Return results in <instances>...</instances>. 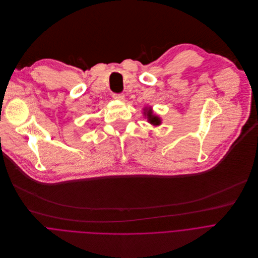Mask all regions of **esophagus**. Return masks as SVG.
<instances>
[{
	"label": "esophagus",
	"instance_id": "34e87169",
	"mask_svg": "<svg viewBox=\"0 0 258 258\" xmlns=\"http://www.w3.org/2000/svg\"><path fill=\"white\" fill-rule=\"evenodd\" d=\"M113 96H114V98H115V99L120 100V101H123V100H124V98H125V95H124L123 93H116V94H114Z\"/></svg>",
	"mask_w": 258,
	"mask_h": 258
}]
</instances>
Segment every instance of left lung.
<instances>
[{
  "instance_id": "8db88e82",
  "label": "left lung",
  "mask_w": 258,
  "mask_h": 258,
  "mask_svg": "<svg viewBox=\"0 0 258 258\" xmlns=\"http://www.w3.org/2000/svg\"><path fill=\"white\" fill-rule=\"evenodd\" d=\"M143 117L147 119V122L153 126H160L162 124V119L160 116L156 115L152 111L151 107H144L143 109Z\"/></svg>"
}]
</instances>
